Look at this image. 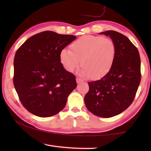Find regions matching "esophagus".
I'll return each instance as SVG.
<instances>
[{
	"label": "esophagus",
	"mask_w": 151,
	"mask_h": 151,
	"mask_svg": "<svg viewBox=\"0 0 151 151\" xmlns=\"http://www.w3.org/2000/svg\"><path fill=\"white\" fill-rule=\"evenodd\" d=\"M76 83H82V82H83V81L82 80L81 78H78V77L76 78Z\"/></svg>",
	"instance_id": "esophagus-1"
}]
</instances>
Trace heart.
Segmentation results:
<instances>
[{
	"label": "heart",
	"mask_w": 151,
	"mask_h": 151,
	"mask_svg": "<svg viewBox=\"0 0 151 151\" xmlns=\"http://www.w3.org/2000/svg\"><path fill=\"white\" fill-rule=\"evenodd\" d=\"M63 49L60 62L68 72H73L81 65V74L92 79H99L108 74L113 65L116 55L115 45L111 40L93 35L83 36Z\"/></svg>",
	"instance_id": "1"
}]
</instances>
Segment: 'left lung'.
<instances>
[{
  "label": "left lung",
  "instance_id": "obj_1",
  "mask_svg": "<svg viewBox=\"0 0 151 151\" xmlns=\"http://www.w3.org/2000/svg\"><path fill=\"white\" fill-rule=\"evenodd\" d=\"M109 36L116 48L113 65L100 80L89 82L85 96L86 108L94 115L110 118L121 113L132 104L141 79L139 50L126 36L114 30Z\"/></svg>",
  "mask_w": 151,
  "mask_h": 151
}]
</instances>
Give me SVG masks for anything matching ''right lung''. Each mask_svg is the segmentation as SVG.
<instances>
[{
    "label": "right lung",
    "instance_id": "obj_1",
    "mask_svg": "<svg viewBox=\"0 0 151 151\" xmlns=\"http://www.w3.org/2000/svg\"><path fill=\"white\" fill-rule=\"evenodd\" d=\"M76 37L44 31L18 48L14 58V88L23 106L40 117L57 114L76 87V76L64 68L60 54Z\"/></svg>",
    "mask_w": 151,
    "mask_h": 151
}]
</instances>
